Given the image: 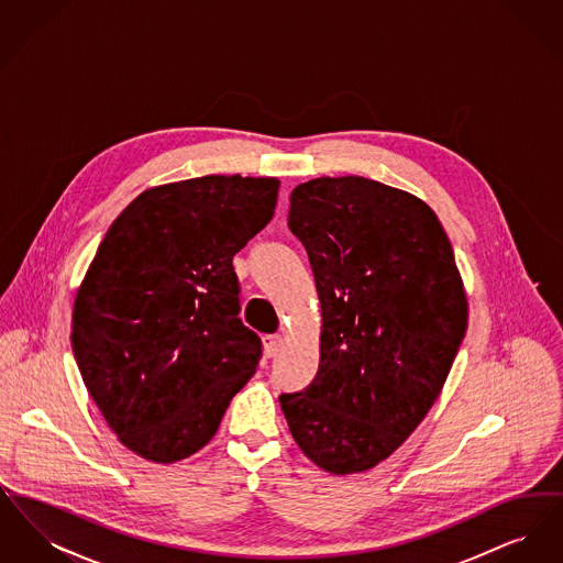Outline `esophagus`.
Instances as JSON below:
<instances>
[{"instance_id":"1","label":"esophagus","mask_w":563,"mask_h":563,"mask_svg":"<svg viewBox=\"0 0 563 563\" xmlns=\"http://www.w3.org/2000/svg\"><path fill=\"white\" fill-rule=\"evenodd\" d=\"M283 338L280 335H264V352L266 356H276L283 350Z\"/></svg>"}]
</instances>
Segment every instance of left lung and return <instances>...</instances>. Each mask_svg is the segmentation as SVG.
I'll return each mask as SVG.
<instances>
[{
	"mask_svg": "<svg viewBox=\"0 0 563 563\" xmlns=\"http://www.w3.org/2000/svg\"><path fill=\"white\" fill-rule=\"evenodd\" d=\"M289 200L321 301V363L278 401L317 466L365 473L443 390L468 322L462 276L441 221L409 191L349 175L299 184Z\"/></svg>",
	"mask_w": 563,
	"mask_h": 563,
	"instance_id": "obj_1",
	"label": "left lung"
}]
</instances>
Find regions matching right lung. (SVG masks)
I'll return each mask as SVG.
<instances>
[{"label":"right lung","mask_w":563,"mask_h":563,"mask_svg":"<svg viewBox=\"0 0 563 563\" xmlns=\"http://www.w3.org/2000/svg\"><path fill=\"white\" fill-rule=\"evenodd\" d=\"M276 177L207 175L141 191L111 223L74 301L71 346L122 445L173 464L202 450L255 374L232 257L268 225Z\"/></svg>","instance_id":"add662e5"}]
</instances>
